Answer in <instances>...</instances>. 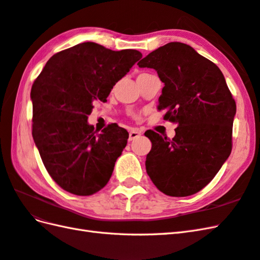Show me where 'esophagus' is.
Instances as JSON below:
<instances>
[{
    "mask_svg": "<svg viewBox=\"0 0 260 260\" xmlns=\"http://www.w3.org/2000/svg\"><path fill=\"white\" fill-rule=\"evenodd\" d=\"M141 136V132L140 131H138V130H131L130 132H129V141H132V140H135V139H137L138 137H140Z\"/></svg>",
    "mask_w": 260,
    "mask_h": 260,
    "instance_id": "esophagus-1",
    "label": "esophagus"
}]
</instances>
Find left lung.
Wrapping results in <instances>:
<instances>
[{"mask_svg": "<svg viewBox=\"0 0 260 260\" xmlns=\"http://www.w3.org/2000/svg\"><path fill=\"white\" fill-rule=\"evenodd\" d=\"M164 84L157 109L178 123L173 139L147 131L152 149L145 169L164 194L183 198L210 183L232 152L236 103L223 73L186 44L172 42L138 62Z\"/></svg>", "mask_w": 260, "mask_h": 260, "instance_id": "left-lung-1", "label": "left lung"}]
</instances>
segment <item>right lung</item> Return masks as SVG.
Segmentation results:
<instances>
[{"label": "right lung", "instance_id": "1", "mask_svg": "<svg viewBox=\"0 0 260 260\" xmlns=\"http://www.w3.org/2000/svg\"><path fill=\"white\" fill-rule=\"evenodd\" d=\"M141 57L136 49L81 43L50 57L34 81L31 135L47 172L65 191L92 195L110 180L129 134L116 123L96 134L88 115Z\"/></svg>", "mask_w": 260, "mask_h": 260}]
</instances>
